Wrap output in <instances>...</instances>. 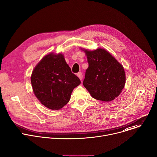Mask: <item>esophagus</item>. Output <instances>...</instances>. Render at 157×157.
Returning <instances> with one entry per match:
<instances>
[{"label":"esophagus","mask_w":157,"mask_h":157,"mask_svg":"<svg viewBox=\"0 0 157 157\" xmlns=\"http://www.w3.org/2000/svg\"><path fill=\"white\" fill-rule=\"evenodd\" d=\"M77 76L80 79V80L82 81V73L81 72H79L78 73H77Z\"/></svg>","instance_id":"obj_1"}]
</instances>
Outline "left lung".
<instances>
[{
  "label": "left lung",
  "mask_w": 157,
  "mask_h": 157,
  "mask_svg": "<svg viewBox=\"0 0 157 157\" xmlns=\"http://www.w3.org/2000/svg\"><path fill=\"white\" fill-rule=\"evenodd\" d=\"M83 51L89 64L83 81L84 86L97 100L104 102L114 100L121 93L125 84L122 65L103 48Z\"/></svg>",
  "instance_id": "1"
}]
</instances>
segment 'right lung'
Here are the masks:
<instances>
[{"label":"right lung","instance_id":"right-lung-1","mask_svg":"<svg viewBox=\"0 0 157 157\" xmlns=\"http://www.w3.org/2000/svg\"><path fill=\"white\" fill-rule=\"evenodd\" d=\"M33 91L40 102L52 110L69 102L74 88L81 84L63 55L49 53L37 64L31 76Z\"/></svg>","mask_w":157,"mask_h":157}]
</instances>
